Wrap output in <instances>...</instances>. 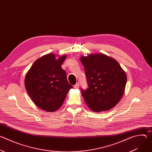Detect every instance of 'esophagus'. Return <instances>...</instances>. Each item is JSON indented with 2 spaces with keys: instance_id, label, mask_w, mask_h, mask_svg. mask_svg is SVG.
<instances>
[{
  "instance_id": "obj_1",
  "label": "esophagus",
  "mask_w": 152,
  "mask_h": 152,
  "mask_svg": "<svg viewBox=\"0 0 152 152\" xmlns=\"http://www.w3.org/2000/svg\"><path fill=\"white\" fill-rule=\"evenodd\" d=\"M79 87V83L77 82L76 83V85H74V88H78Z\"/></svg>"
}]
</instances>
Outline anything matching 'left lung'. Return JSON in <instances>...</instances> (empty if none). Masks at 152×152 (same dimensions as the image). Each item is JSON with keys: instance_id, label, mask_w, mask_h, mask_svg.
<instances>
[{"instance_id": "8db88e82", "label": "left lung", "mask_w": 152, "mask_h": 152, "mask_svg": "<svg viewBox=\"0 0 152 152\" xmlns=\"http://www.w3.org/2000/svg\"><path fill=\"white\" fill-rule=\"evenodd\" d=\"M80 61L88 82V88L81 89L86 104L94 112L111 110L124 93L125 72L115 59L102 53L81 56Z\"/></svg>"}]
</instances>
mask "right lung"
<instances>
[{
  "mask_svg": "<svg viewBox=\"0 0 152 152\" xmlns=\"http://www.w3.org/2000/svg\"><path fill=\"white\" fill-rule=\"evenodd\" d=\"M66 57L63 55L56 59L53 53L43 56L35 61L26 75V91L35 105L42 110H58L73 88L61 67Z\"/></svg>",
  "mask_w": 152,
  "mask_h": 152,
  "instance_id": "obj_1",
  "label": "right lung"
}]
</instances>
